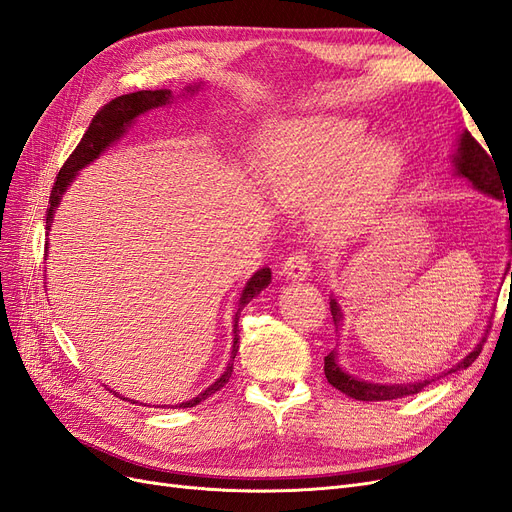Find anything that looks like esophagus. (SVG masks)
I'll list each match as a JSON object with an SVG mask.
<instances>
[{
    "mask_svg": "<svg viewBox=\"0 0 512 512\" xmlns=\"http://www.w3.org/2000/svg\"><path fill=\"white\" fill-rule=\"evenodd\" d=\"M312 267V258L307 256V252H297L284 262V273L286 277H292V280H305L312 273Z\"/></svg>",
    "mask_w": 512,
    "mask_h": 512,
    "instance_id": "1",
    "label": "esophagus"
}]
</instances>
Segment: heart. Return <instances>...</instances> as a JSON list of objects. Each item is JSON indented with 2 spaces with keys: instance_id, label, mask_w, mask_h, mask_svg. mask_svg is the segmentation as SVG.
I'll return each instance as SVG.
<instances>
[{
  "instance_id": "b5f03b06",
  "label": "heart",
  "mask_w": 512,
  "mask_h": 512,
  "mask_svg": "<svg viewBox=\"0 0 512 512\" xmlns=\"http://www.w3.org/2000/svg\"><path fill=\"white\" fill-rule=\"evenodd\" d=\"M260 166L277 203L312 207L320 235L348 241L374 222L401 170L393 143L371 141L361 121L305 117L284 123L260 143Z\"/></svg>"
}]
</instances>
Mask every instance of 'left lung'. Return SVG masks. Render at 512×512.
Segmentation results:
<instances>
[{"instance_id": "1", "label": "left lung", "mask_w": 512, "mask_h": 512, "mask_svg": "<svg viewBox=\"0 0 512 512\" xmlns=\"http://www.w3.org/2000/svg\"><path fill=\"white\" fill-rule=\"evenodd\" d=\"M491 158L487 156V151L478 145V141L468 130L459 136V147H457V153L453 156V164H455L457 175L463 177V179H468L476 190L485 192V194L498 198V200H504L506 192H504L502 183L498 179V170H495V164H493L495 160L491 162ZM510 243H512V222H510ZM510 252H512V245H510ZM510 286H512V271H510ZM331 316H333L335 324H339V320H342V309H339L335 299H331ZM483 342H485V339H483ZM483 342H480L466 356V359H461L455 367L448 369L446 374H453V371L470 367L476 361V356L480 354V350H483ZM324 376H327L329 384H333L337 391H342L348 397L359 399V401H389V399H397V397L414 395L421 389H425L427 384L436 380V378H431V380L408 382V384H371V382L356 380L354 376L346 374V371L337 365L335 350L324 356ZM438 378H442V376H438Z\"/></svg>"}]
</instances>
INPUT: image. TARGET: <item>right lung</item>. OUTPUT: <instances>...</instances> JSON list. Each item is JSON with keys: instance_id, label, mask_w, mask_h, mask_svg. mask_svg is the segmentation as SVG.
<instances>
[{"instance_id": "obj_1", "label": "right lung", "mask_w": 512, "mask_h": 512, "mask_svg": "<svg viewBox=\"0 0 512 512\" xmlns=\"http://www.w3.org/2000/svg\"><path fill=\"white\" fill-rule=\"evenodd\" d=\"M200 85H194V87H188V94H194V91H198ZM170 100H173V94H170L168 89H156V91H134V94H126V96H119L115 100H111L108 104H104L100 111L94 115V119H91L87 132L83 134L81 143L76 145V149L70 153V158L64 162V166H61L59 175H57V181L53 185L51 190V198H49V209H46V232L51 230V224H53V215H55V207L61 203V194H64L68 190V185L72 183V179L76 177V173H79L81 168H85L87 164L94 162L100 153L104 149L111 147L115 141H119V138L126 134L130 123L138 117L143 115L147 111H151V108H158V106H164L168 104ZM271 282V269H260L252 275V280L245 284L243 292H241V299H239V307H237V314H235V342H232V354H230V361H228V367L224 374L215 380L207 391H203L200 395H196L194 399L190 401H183V404H179V408H194L198 406L200 401H205L207 397H211L213 393H218L222 386L230 380L232 376V361H235L237 356V350H239V335H237V322H239V316H241V309L250 303L256 294H260L262 288H267ZM126 399V397H123Z\"/></svg>"}]
</instances>
